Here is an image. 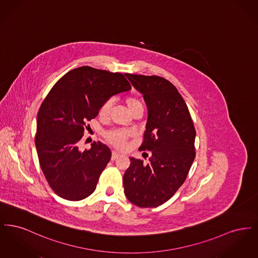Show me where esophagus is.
Wrapping results in <instances>:
<instances>
[{
	"instance_id": "1",
	"label": "esophagus",
	"mask_w": 258,
	"mask_h": 258,
	"mask_svg": "<svg viewBox=\"0 0 258 258\" xmlns=\"http://www.w3.org/2000/svg\"><path fill=\"white\" fill-rule=\"evenodd\" d=\"M120 155H121L120 153H118V152H116V151H113V152H112V160H116Z\"/></svg>"
}]
</instances>
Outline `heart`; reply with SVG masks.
<instances>
[{"instance_id": "1", "label": "heart", "mask_w": 258, "mask_h": 258, "mask_svg": "<svg viewBox=\"0 0 258 258\" xmlns=\"http://www.w3.org/2000/svg\"><path fill=\"white\" fill-rule=\"evenodd\" d=\"M125 103L132 113L135 112V110H138V109H143L142 103L136 98H127L125 99ZM111 106H112V100L111 99L106 100L101 105V107L99 109V114L101 116H107L110 111ZM130 135H131V133L127 131H112L106 135V138L114 146L122 148L124 146L125 141L130 137Z\"/></svg>"}]
</instances>
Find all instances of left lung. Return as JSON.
I'll list each match as a JSON object with an SVG mask.
<instances>
[{
  "label": "left lung",
  "instance_id": "1",
  "mask_svg": "<svg viewBox=\"0 0 258 258\" xmlns=\"http://www.w3.org/2000/svg\"><path fill=\"white\" fill-rule=\"evenodd\" d=\"M144 98L148 108L144 141L150 162L130 158L123 174L126 198L141 208L158 207L183 184L196 158V128L176 87L160 76L125 74Z\"/></svg>",
  "mask_w": 258,
  "mask_h": 258
}]
</instances>
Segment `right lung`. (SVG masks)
Returning <instances> with one entry per match:
<instances>
[{
  "mask_svg": "<svg viewBox=\"0 0 258 258\" xmlns=\"http://www.w3.org/2000/svg\"><path fill=\"white\" fill-rule=\"evenodd\" d=\"M131 89L123 74L87 66L64 74L51 89L37 113L35 143L40 168L56 195L78 201L95 191L110 149L94 141L82 152L79 140L103 102Z\"/></svg>",
  "mask_w": 258,
  "mask_h": 258,
  "instance_id": "1",
  "label": "right lung"
}]
</instances>
